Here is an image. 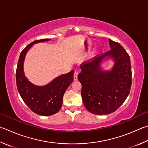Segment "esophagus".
Returning a JSON list of instances; mask_svg holds the SVG:
<instances>
[{
  "label": "esophagus",
  "instance_id": "esophagus-1",
  "mask_svg": "<svg viewBox=\"0 0 148 148\" xmlns=\"http://www.w3.org/2000/svg\"><path fill=\"white\" fill-rule=\"evenodd\" d=\"M77 75H78V72L77 71H75L74 73V79L77 80Z\"/></svg>",
  "mask_w": 148,
  "mask_h": 148
}]
</instances>
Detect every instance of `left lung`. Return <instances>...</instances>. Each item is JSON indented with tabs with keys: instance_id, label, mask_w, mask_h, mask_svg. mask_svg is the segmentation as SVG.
<instances>
[{
	"instance_id": "8db88e82",
	"label": "left lung",
	"mask_w": 148,
	"mask_h": 148,
	"mask_svg": "<svg viewBox=\"0 0 148 148\" xmlns=\"http://www.w3.org/2000/svg\"><path fill=\"white\" fill-rule=\"evenodd\" d=\"M111 50L98 58L80 65L78 74L82 84V97L88 111L95 114L112 113L119 108L130 94L132 72L130 56L119 42L109 39ZM111 57L115 61L111 71L100 69L103 58Z\"/></svg>"
}]
</instances>
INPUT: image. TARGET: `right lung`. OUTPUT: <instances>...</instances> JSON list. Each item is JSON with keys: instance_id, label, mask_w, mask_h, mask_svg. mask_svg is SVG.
Returning <instances> with one entry per match:
<instances>
[{"instance_id": "1", "label": "right lung", "mask_w": 148, "mask_h": 148, "mask_svg": "<svg viewBox=\"0 0 148 148\" xmlns=\"http://www.w3.org/2000/svg\"><path fill=\"white\" fill-rule=\"evenodd\" d=\"M50 40H36L27 45L21 53L16 70V83L20 96L32 111L42 116H50L60 111L64 94L74 79L72 70L69 73L56 77L48 85L39 87L32 84L25 77L23 64L26 52L34 43Z\"/></svg>"}]
</instances>
